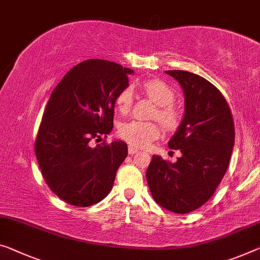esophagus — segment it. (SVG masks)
<instances>
[{
  "label": "esophagus",
  "mask_w": 260,
  "mask_h": 260,
  "mask_svg": "<svg viewBox=\"0 0 260 260\" xmlns=\"http://www.w3.org/2000/svg\"><path fill=\"white\" fill-rule=\"evenodd\" d=\"M127 151H129V154H135V153H138L139 152V150L138 149H136V147H134V146H129V149H127Z\"/></svg>",
  "instance_id": "34e87169"
}]
</instances>
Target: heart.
Returning <instances> with one entry per match:
<instances>
[{
    "label": "heart",
    "mask_w": 260,
    "mask_h": 260,
    "mask_svg": "<svg viewBox=\"0 0 260 260\" xmlns=\"http://www.w3.org/2000/svg\"><path fill=\"white\" fill-rule=\"evenodd\" d=\"M141 89L158 106L154 117H157L166 129H175L181 121V113L172 103L175 100L174 90L159 79L146 80L141 83ZM133 106V90L124 88L116 98V107L121 114L129 113ZM159 125L152 122L129 121L118 127L119 137L130 145L143 147L149 145L159 136Z\"/></svg>",
    "instance_id": "obj_1"
}]
</instances>
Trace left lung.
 Returning a JSON list of instances; mask_svg holds the SVG:
<instances>
[{
  "mask_svg": "<svg viewBox=\"0 0 260 260\" xmlns=\"http://www.w3.org/2000/svg\"><path fill=\"white\" fill-rule=\"evenodd\" d=\"M180 83L185 115L170 149L180 150L175 162L153 155L146 180L154 201L170 211L187 214L205 205L224 177L235 144L229 105L213 83L186 71H166Z\"/></svg>",
  "mask_w": 260,
  "mask_h": 260,
  "instance_id": "obj_1",
  "label": "left lung"
}]
</instances>
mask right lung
Listing matches in <instances>:
<instances>
[{
  "label": "right lung",
  "instance_id": "1",
  "mask_svg": "<svg viewBox=\"0 0 260 260\" xmlns=\"http://www.w3.org/2000/svg\"><path fill=\"white\" fill-rule=\"evenodd\" d=\"M134 73L119 63L89 59L74 66L52 91L35 142L36 157L50 189L75 207L102 201L127 155L122 141L91 146L113 130L118 93Z\"/></svg>",
  "mask_w": 260,
  "mask_h": 260
}]
</instances>
